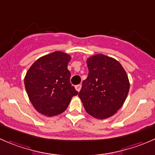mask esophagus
Masks as SVG:
<instances>
[{
  "label": "esophagus",
  "mask_w": 155,
  "mask_h": 155,
  "mask_svg": "<svg viewBox=\"0 0 155 155\" xmlns=\"http://www.w3.org/2000/svg\"><path fill=\"white\" fill-rule=\"evenodd\" d=\"M75 87H76V90L78 92H79V91H80V90H81V87H82V85H81V84H79V85H76Z\"/></svg>",
  "instance_id": "esophagus-1"
}]
</instances>
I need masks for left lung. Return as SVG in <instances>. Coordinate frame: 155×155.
Listing matches in <instances>:
<instances>
[{
  "label": "left lung",
  "instance_id": "8db88e82",
  "mask_svg": "<svg viewBox=\"0 0 155 155\" xmlns=\"http://www.w3.org/2000/svg\"><path fill=\"white\" fill-rule=\"evenodd\" d=\"M88 75L79 93L84 108L98 119L113 115L124 104L130 89L125 70L115 59L102 54L88 58Z\"/></svg>",
  "mask_w": 155,
  "mask_h": 155
}]
</instances>
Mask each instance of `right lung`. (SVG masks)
Masks as SVG:
<instances>
[{
    "instance_id": "obj_1",
    "label": "right lung",
    "mask_w": 155,
    "mask_h": 155,
    "mask_svg": "<svg viewBox=\"0 0 155 155\" xmlns=\"http://www.w3.org/2000/svg\"><path fill=\"white\" fill-rule=\"evenodd\" d=\"M71 57L56 51L37 59L25 77V86L30 101L40 114L51 117L68 108L78 91L70 82L68 69Z\"/></svg>"
}]
</instances>
